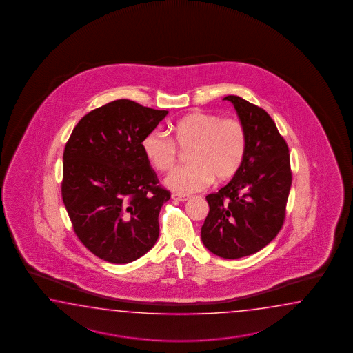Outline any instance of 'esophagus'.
<instances>
[{
    "mask_svg": "<svg viewBox=\"0 0 353 353\" xmlns=\"http://www.w3.org/2000/svg\"><path fill=\"white\" fill-rule=\"evenodd\" d=\"M190 196L189 195H181V194H172V199L174 201H179V202H187Z\"/></svg>",
    "mask_w": 353,
    "mask_h": 353,
    "instance_id": "1",
    "label": "esophagus"
}]
</instances>
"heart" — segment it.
<instances>
[{
    "instance_id": "obj_1",
    "label": "heart",
    "mask_w": 353,
    "mask_h": 353,
    "mask_svg": "<svg viewBox=\"0 0 353 353\" xmlns=\"http://www.w3.org/2000/svg\"><path fill=\"white\" fill-rule=\"evenodd\" d=\"M174 137L161 130L145 136L143 149L151 165L160 172L173 166L179 148L190 149V164L175 168L165 178V185L187 194L202 190L210 181L232 178L243 163L248 136L240 121L222 119L213 113L194 112L173 125Z\"/></svg>"
}]
</instances>
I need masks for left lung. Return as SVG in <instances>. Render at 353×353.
<instances>
[{"label":"left lung","instance_id":"8db88e82","mask_svg":"<svg viewBox=\"0 0 353 353\" xmlns=\"http://www.w3.org/2000/svg\"><path fill=\"white\" fill-rule=\"evenodd\" d=\"M248 136L240 170L205 196L210 213L202 242L212 254L236 260L269 245L281 230L292 187L290 155L275 122L263 108L239 96H227Z\"/></svg>","mask_w":353,"mask_h":353}]
</instances>
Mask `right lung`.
I'll list each match as a JSON object with an SVG mask.
<instances>
[{"label":"right lung","mask_w":353,"mask_h":353,"mask_svg":"<svg viewBox=\"0 0 353 353\" xmlns=\"http://www.w3.org/2000/svg\"><path fill=\"white\" fill-rule=\"evenodd\" d=\"M166 114L117 99L87 113L65 145L63 202L78 239L105 261L132 263L158 241L170 193L158 185L143 141Z\"/></svg>","instance_id":"obj_1"}]
</instances>
